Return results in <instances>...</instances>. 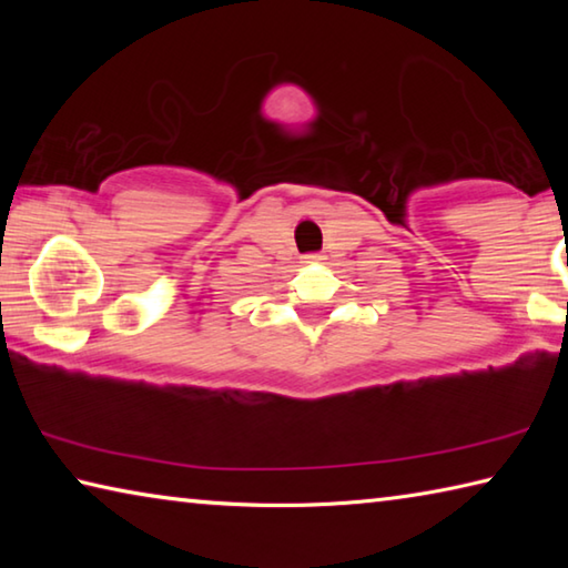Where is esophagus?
<instances>
[{"mask_svg":"<svg viewBox=\"0 0 568 568\" xmlns=\"http://www.w3.org/2000/svg\"><path fill=\"white\" fill-rule=\"evenodd\" d=\"M321 261H323L321 253H307V255H303V263H321Z\"/></svg>","mask_w":568,"mask_h":568,"instance_id":"34e87169","label":"esophagus"}]
</instances>
